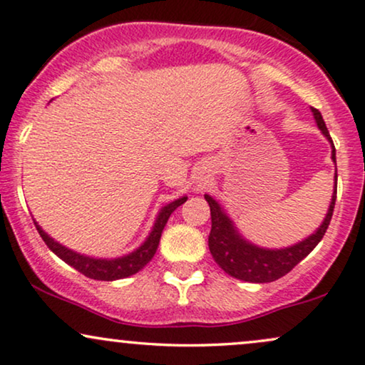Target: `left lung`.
I'll return each instance as SVG.
<instances>
[{"label":"left lung","instance_id":"obj_1","mask_svg":"<svg viewBox=\"0 0 365 365\" xmlns=\"http://www.w3.org/2000/svg\"><path fill=\"white\" fill-rule=\"evenodd\" d=\"M314 120H317L318 127L323 135L331 142V159L336 164L335 159V145L331 140L328 128L323 121V116L317 108H312ZM205 200L208 201L211 211V232L208 237V247L211 255H213L215 262L223 269L225 272L230 276L242 279V281L249 282H272L276 279L286 276L294 265H298L307 255L312 252L314 247L320 244V240L325 235L328 225H330L331 215H334L335 200H336V173H335V191L331 196L330 208L325 220H323L322 227L308 237L307 240L299 242V244L287 247L281 250H269L260 249L257 245H252L238 235L235 227L230 222V218L223 213L220 205L213 197L206 195Z\"/></svg>","mask_w":365,"mask_h":365}]
</instances>
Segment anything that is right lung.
<instances>
[{
    "label": "right lung",
    "mask_w": 365,
    "mask_h": 365,
    "mask_svg": "<svg viewBox=\"0 0 365 365\" xmlns=\"http://www.w3.org/2000/svg\"><path fill=\"white\" fill-rule=\"evenodd\" d=\"M186 200L187 197L182 196L179 197V200L173 201V203L165 205L164 208L160 210L159 217L155 220L154 228H152L150 235H148L147 240L143 242V245L138 247V249L132 252V254L125 255V257L113 259V260L93 259V257H86V255H81L78 252L66 249V247H62L61 244H57V242H53V238L48 237L37 223H35V227H37V230L40 233V237H42V240L45 242V245H47L48 249L57 255V257H61L66 264H69L71 267H74L76 271L84 274V276L89 279H96V281H115V279H123V277L132 276V274H137L138 271H142L148 262H150L152 257H154L157 247H159L162 230H164L170 213H173L178 206H181Z\"/></svg>",
    "instance_id": "1"
}]
</instances>
